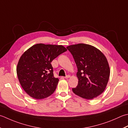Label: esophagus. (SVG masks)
Instances as JSON below:
<instances>
[{
  "instance_id": "obj_1",
  "label": "esophagus",
  "mask_w": 128,
  "mask_h": 128,
  "mask_svg": "<svg viewBox=\"0 0 128 128\" xmlns=\"http://www.w3.org/2000/svg\"><path fill=\"white\" fill-rule=\"evenodd\" d=\"M64 78H66V79L69 78H70V76H69V75H67V76H65Z\"/></svg>"
}]
</instances>
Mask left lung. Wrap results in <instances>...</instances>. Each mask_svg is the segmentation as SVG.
Segmentation results:
<instances>
[{
    "instance_id": "left-lung-1",
    "label": "left lung",
    "mask_w": 128,
    "mask_h": 128,
    "mask_svg": "<svg viewBox=\"0 0 128 128\" xmlns=\"http://www.w3.org/2000/svg\"><path fill=\"white\" fill-rule=\"evenodd\" d=\"M76 62L78 84L72 88L74 94L92 99L106 89L110 76L108 62L103 53L90 45L78 44L66 47Z\"/></svg>"
}]
</instances>
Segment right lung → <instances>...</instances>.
I'll return each instance as SVG.
<instances>
[{"mask_svg":"<svg viewBox=\"0 0 128 128\" xmlns=\"http://www.w3.org/2000/svg\"><path fill=\"white\" fill-rule=\"evenodd\" d=\"M62 46L37 44L20 58L16 73L22 89L36 99L46 98L56 90L59 79L54 76L51 62L66 52Z\"/></svg>","mask_w":128,"mask_h":128,"instance_id":"right-lung-1","label":"right lung"}]
</instances>
